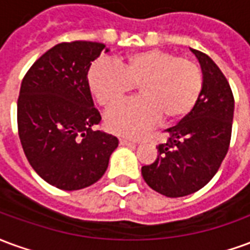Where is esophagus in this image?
I'll list each match as a JSON object with an SVG mask.
<instances>
[{
	"label": "esophagus",
	"mask_w": 250,
	"mask_h": 250,
	"mask_svg": "<svg viewBox=\"0 0 250 250\" xmlns=\"http://www.w3.org/2000/svg\"><path fill=\"white\" fill-rule=\"evenodd\" d=\"M119 143H120V146H135L138 142L130 141V139H120Z\"/></svg>",
	"instance_id": "1"
}]
</instances>
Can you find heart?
Segmentation results:
<instances>
[{
    "mask_svg": "<svg viewBox=\"0 0 250 250\" xmlns=\"http://www.w3.org/2000/svg\"><path fill=\"white\" fill-rule=\"evenodd\" d=\"M88 87L100 105L111 107L139 88L141 98L116 105L105 114L104 123L118 135H143L162 119L175 123L195 107L204 87V72L193 59L162 49L125 55L119 66L95 62L88 71Z\"/></svg>",
    "mask_w": 250,
    "mask_h": 250,
    "instance_id": "1",
    "label": "heart"
}]
</instances>
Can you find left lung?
Returning a JSON list of instances; mask_svg holds the SVG:
<instances>
[{
  "instance_id": "left-lung-1",
  "label": "left lung",
  "mask_w": 250,
  "mask_h": 250,
  "mask_svg": "<svg viewBox=\"0 0 250 250\" xmlns=\"http://www.w3.org/2000/svg\"><path fill=\"white\" fill-rule=\"evenodd\" d=\"M190 51L204 72L201 96L185 119L166 130L167 143L157 146V159L142 167L146 184L170 198L193 194L209 184L230 143L234 112L230 85L208 55Z\"/></svg>"
}]
</instances>
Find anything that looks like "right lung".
Returning <instances> with one entry per match:
<instances>
[{
  "mask_svg": "<svg viewBox=\"0 0 250 250\" xmlns=\"http://www.w3.org/2000/svg\"><path fill=\"white\" fill-rule=\"evenodd\" d=\"M104 44L62 42L30 66L17 102L19 135L30 166L62 190L88 188L103 177L118 139L93 131L102 116L87 75Z\"/></svg>",
  "mask_w": 250,
  "mask_h": 250,
  "instance_id": "add662e5",
  "label": "right lung"
}]
</instances>
